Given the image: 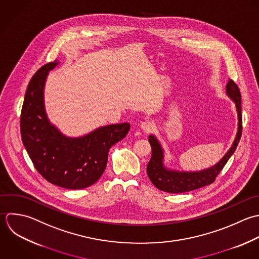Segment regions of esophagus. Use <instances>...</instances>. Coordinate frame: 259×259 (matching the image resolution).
Returning a JSON list of instances; mask_svg holds the SVG:
<instances>
[{"label":"esophagus","instance_id":"esophagus-1","mask_svg":"<svg viewBox=\"0 0 259 259\" xmlns=\"http://www.w3.org/2000/svg\"><path fill=\"white\" fill-rule=\"evenodd\" d=\"M153 127H154V125H153V123L150 122V121H144V122H141V124H140L141 130H142L143 132H145V133L151 132V131L153 130Z\"/></svg>","mask_w":259,"mask_h":259}]
</instances>
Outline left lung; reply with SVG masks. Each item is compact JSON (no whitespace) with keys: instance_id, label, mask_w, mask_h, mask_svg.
I'll list each match as a JSON object with an SVG mask.
<instances>
[{"instance_id":"8db88e82","label":"left lung","mask_w":259,"mask_h":259,"mask_svg":"<svg viewBox=\"0 0 259 259\" xmlns=\"http://www.w3.org/2000/svg\"><path fill=\"white\" fill-rule=\"evenodd\" d=\"M226 95L234 102L236 106L238 128L232 146L215 165L199 171H181L168 168L164 164V150L160 142L154 135H149L148 141L151 145L152 154L147 164V175L151 183L158 190L170 194H180L211 185L215 181L218 174L225 166L229 158L235 152L242 133V115L240 91L232 79H229L226 84Z\"/></svg>"}]
</instances>
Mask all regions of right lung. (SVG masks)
<instances>
[{"mask_svg": "<svg viewBox=\"0 0 259 259\" xmlns=\"http://www.w3.org/2000/svg\"><path fill=\"white\" fill-rule=\"evenodd\" d=\"M56 59L32 76L21 111V137L37 171L50 184L68 190L84 189L103 175L109 149L121 141L129 123L99 127L80 137L62 134L48 119L44 106V87Z\"/></svg>", "mask_w": 259, "mask_h": 259, "instance_id": "right-lung-1", "label": "right lung"}]
</instances>
